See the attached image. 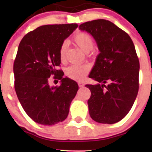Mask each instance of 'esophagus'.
<instances>
[{"label":"esophagus","instance_id":"esophagus-1","mask_svg":"<svg viewBox=\"0 0 152 152\" xmlns=\"http://www.w3.org/2000/svg\"><path fill=\"white\" fill-rule=\"evenodd\" d=\"M78 85H79V86H80V87H83L84 86V84H83L82 82H78Z\"/></svg>","mask_w":152,"mask_h":152}]
</instances>
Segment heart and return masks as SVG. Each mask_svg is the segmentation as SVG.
<instances>
[{
  "label": "heart",
  "instance_id": "b5f03b06",
  "mask_svg": "<svg viewBox=\"0 0 152 152\" xmlns=\"http://www.w3.org/2000/svg\"><path fill=\"white\" fill-rule=\"evenodd\" d=\"M74 43L80 48L85 53H90L94 45V40L93 37L88 33L80 32L76 33L72 38ZM68 51V44L66 42H63L60 45L59 55L60 60L64 61L65 59L66 53ZM90 68L86 65H72L66 70V75L68 77L72 80L81 81L84 79L89 72Z\"/></svg>",
  "mask_w": 152,
  "mask_h": 152
}]
</instances>
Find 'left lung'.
<instances>
[{
  "label": "left lung",
  "mask_w": 152,
  "mask_h": 152,
  "mask_svg": "<svg viewBox=\"0 0 152 152\" xmlns=\"http://www.w3.org/2000/svg\"><path fill=\"white\" fill-rule=\"evenodd\" d=\"M79 29L92 35L100 52L89 75L98 84L86 85L91 92L89 113L99 123H116L127 115L138 95L140 63L134 44L107 20L86 22Z\"/></svg>",
  "instance_id": "8db88e82"
}]
</instances>
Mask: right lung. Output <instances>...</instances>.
Returning <instances> with one entry per match:
<instances>
[{
    "label": "right lung",
    "instance_id": "add662e5",
    "mask_svg": "<svg viewBox=\"0 0 152 152\" xmlns=\"http://www.w3.org/2000/svg\"><path fill=\"white\" fill-rule=\"evenodd\" d=\"M77 27V23L40 26L25 35L18 45L14 62V88L23 109L37 123L53 125L69 113L78 84L64 78L57 67L61 64L60 45ZM51 75L61 80L60 86L49 85Z\"/></svg>",
    "mask_w": 152,
    "mask_h": 152
}]
</instances>
